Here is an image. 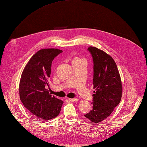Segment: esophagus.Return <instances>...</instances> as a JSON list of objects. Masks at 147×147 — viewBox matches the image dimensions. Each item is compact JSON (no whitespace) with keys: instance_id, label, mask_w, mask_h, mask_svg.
I'll list each match as a JSON object with an SVG mask.
<instances>
[{"instance_id":"34e87169","label":"esophagus","mask_w":147,"mask_h":147,"mask_svg":"<svg viewBox=\"0 0 147 147\" xmlns=\"http://www.w3.org/2000/svg\"><path fill=\"white\" fill-rule=\"evenodd\" d=\"M68 100L70 101H78L77 98H68Z\"/></svg>"}]
</instances>
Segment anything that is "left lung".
<instances>
[{"instance_id": "1", "label": "left lung", "mask_w": 147, "mask_h": 147, "mask_svg": "<svg viewBox=\"0 0 147 147\" xmlns=\"http://www.w3.org/2000/svg\"><path fill=\"white\" fill-rule=\"evenodd\" d=\"M94 62L92 109L84 116L100 123L111 115L121 101L123 86L115 62L104 51L89 47Z\"/></svg>"}]
</instances>
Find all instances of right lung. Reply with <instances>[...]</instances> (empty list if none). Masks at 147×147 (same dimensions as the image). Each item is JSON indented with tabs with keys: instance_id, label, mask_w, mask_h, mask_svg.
<instances>
[{
	"instance_id": "obj_1",
	"label": "right lung",
	"mask_w": 147,
	"mask_h": 147,
	"mask_svg": "<svg viewBox=\"0 0 147 147\" xmlns=\"http://www.w3.org/2000/svg\"><path fill=\"white\" fill-rule=\"evenodd\" d=\"M62 52L58 49H42L29 59L22 72L19 95L23 106L33 116L44 120L56 117L63 101L50 92L49 78L53 59Z\"/></svg>"
}]
</instances>
